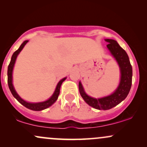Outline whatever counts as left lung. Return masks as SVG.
I'll return each instance as SVG.
<instances>
[{
    "mask_svg": "<svg viewBox=\"0 0 147 147\" xmlns=\"http://www.w3.org/2000/svg\"><path fill=\"white\" fill-rule=\"evenodd\" d=\"M105 41L109 43L106 45L107 48L119 67L120 82L117 88L110 95L97 99L88 95L81 82H79V90L82 98L89 106L98 110H109L122 102L129 95L132 84V66L127 53L115 40L106 38Z\"/></svg>",
    "mask_w": 147,
    "mask_h": 147,
    "instance_id": "8db88e82",
    "label": "left lung"
}]
</instances>
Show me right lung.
Masks as SVG:
<instances>
[{
    "instance_id": "add662e5",
    "label": "right lung",
    "mask_w": 147,
    "mask_h": 147,
    "mask_svg": "<svg viewBox=\"0 0 147 147\" xmlns=\"http://www.w3.org/2000/svg\"><path fill=\"white\" fill-rule=\"evenodd\" d=\"M29 41L26 40L23 42V43L21 45V46L19 47V48L16 50V52H14V54L12 55L11 58V61H10V63L8 65V69H7V83H8V86H9V88L10 91H11V94L12 95L14 96V98H16L17 99V101L19 103H21L22 105H23L25 107L28 108V109H30V110L32 111H40L42 110H44V109H48V107L51 106L52 104H54L58 99L59 95L60 92V88L61 86L64 81L66 79L67 77H64L63 79H61V80L59 82V83L57 84L56 88H55V92L54 93L52 94V95L48 99H47L46 101H44V102H36V103H33V102H28L25 101L24 99H23L20 97L19 95H18V93L16 92V91L15 90V88L13 86L12 84V72H13V69H14V66L15 62H16V58H17V56L18 55V54L21 52V51L23 50V48H24V46L26 45V43Z\"/></svg>"
}]
</instances>
